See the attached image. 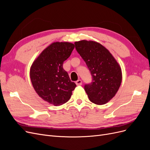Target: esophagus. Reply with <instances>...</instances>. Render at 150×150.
<instances>
[{"mask_svg": "<svg viewBox=\"0 0 150 150\" xmlns=\"http://www.w3.org/2000/svg\"><path fill=\"white\" fill-rule=\"evenodd\" d=\"M76 84L77 86H81L82 85V81L81 79H78V81H76Z\"/></svg>", "mask_w": 150, "mask_h": 150, "instance_id": "esophagus-1", "label": "esophagus"}]
</instances>
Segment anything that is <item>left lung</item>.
<instances>
[{
    "instance_id": "1",
    "label": "left lung",
    "mask_w": 150,
    "mask_h": 150,
    "mask_svg": "<svg viewBox=\"0 0 150 150\" xmlns=\"http://www.w3.org/2000/svg\"><path fill=\"white\" fill-rule=\"evenodd\" d=\"M74 44L92 76V82L84 86L89 100L99 105L107 103L120 87L122 72L120 64L110 51L97 42L83 40Z\"/></svg>"
}]
</instances>
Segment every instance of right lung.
<instances>
[{
    "label": "right lung",
    "instance_id": "1",
    "mask_svg": "<svg viewBox=\"0 0 150 150\" xmlns=\"http://www.w3.org/2000/svg\"><path fill=\"white\" fill-rule=\"evenodd\" d=\"M74 48L72 43L53 42L40 54L30 67V78L35 92L43 100L54 106L69 101L76 87L62 67Z\"/></svg>",
    "mask_w": 150,
    "mask_h": 150
}]
</instances>
